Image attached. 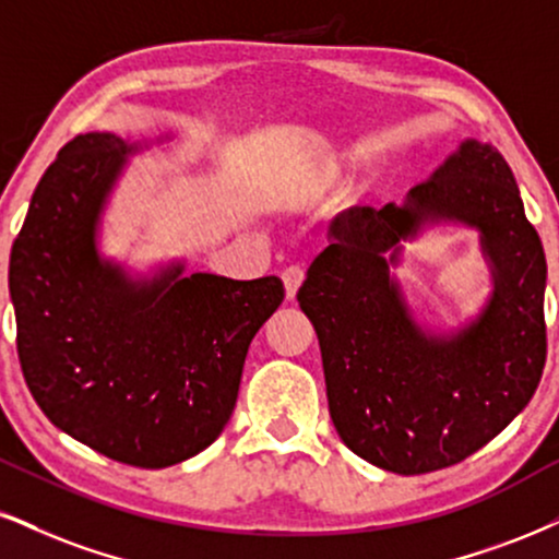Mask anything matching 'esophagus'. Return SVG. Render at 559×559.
I'll return each instance as SVG.
<instances>
[{
    "instance_id": "1",
    "label": "esophagus",
    "mask_w": 559,
    "mask_h": 559,
    "mask_svg": "<svg viewBox=\"0 0 559 559\" xmlns=\"http://www.w3.org/2000/svg\"><path fill=\"white\" fill-rule=\"evenodd\" d=\"M302 280H306V272H302V266H287L285 272H282V282H285L287 300L295 298V293H298V287L302 285Z\"/></svg>"
}]
</instances>
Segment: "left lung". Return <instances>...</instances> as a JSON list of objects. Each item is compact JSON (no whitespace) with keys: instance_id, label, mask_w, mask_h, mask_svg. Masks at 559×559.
Masks as SVG:
<instances>
[{"instance_id":"1","label":"left lung","mask_w":559,"mask_h":559,"mask_svg":"<svg viewBox=\"0 0 559 559\" xmlns=\"http://www.w3.org/2000/svg\"><path fill=\"white\" fill-rule=\"evenodd\" d=\"M477 226L496 290L477 320L430 335L390 266L427 224ZM547 261L519 186L492 144L466 140L404 204L355 206L298 290L326 376L329 415L357 456L394 474L459 464L511 425L547 360Z\"/></svg>"}]
</instances>
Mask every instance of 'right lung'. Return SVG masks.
Returning <instances> with one entry per match:
<instances>
[{
	"label": "right lung",
	"instance_id": "right-lung-1",
	"mask_svg": "<svg viewBox=\"0 0 559 559\" xmlns=\"http://www.w3.org/2000/svg\"><path fill=\"white\" fill-rule=\"evenodd\" d=\"M147 142L78 134L46 168L10 253L17 357L36 404L80 443L165 469L217 440L248 344L280 308L277 277L165 266L132 280L98 253V225L127 157Z\"/></svg>",
	"mask_w": 559,
	"mask_h": 559
}]
</instances>
